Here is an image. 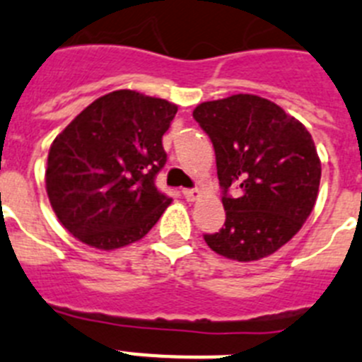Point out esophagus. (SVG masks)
<instances>
[{
  "instance_id": "esophagus-1",
  "label": "esophagus",
  "mask_w": 362,
  "mask_h": 362,
  "mask_svg": "<svg viewBox=\"0 0 362 362\" xmlns=\"http://www.w3.org/2000/svg\"><path fill=\"white\" fill-rule=\"evenodd\" d=\"M182 193H184V197L187 198L189 202H194V200H198V198H200V191H198V189H184V191H182Z\"/></svg>"
}]
</instances>
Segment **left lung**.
I'll return each instance as SVG.
<instances>
[{"label":"left lung","instance_id":"1","mask_svg":"<svg viewBox=\"0 0 362 362\" xmlns=\"http://www.w3.org/2000/svg\"><path fill=\"white\" fill-rule=\"evenodd\" d=\"M193 117L214 146L226 209L223 227L204 234L205 243L242 263L274 254L317 200L321 160L312 135L278 104L250 93L198 104Z\"/></svg>","mask_w":362,"mask_h":362}]
</instances>
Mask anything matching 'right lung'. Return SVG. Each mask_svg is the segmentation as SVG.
<instances>
[{
  "label": "right lung",
  "instance_id": "1",
  "mask_svg": "<svg viewBox=\"0 0 362 362\" xmlns=\"http://www.w3.org/2000/svg\"><path fill=\"white\" fill-rule=\"evenodd\" d=\"M178 106L135 90L93 100L55 136L47 193L70 234L100 250L126 247L151 230L171 198L155 177L164 168L162 136Z\"/></svg>",
  "mask_w": 362,
  "mask_h": 362
}]
</instances>
